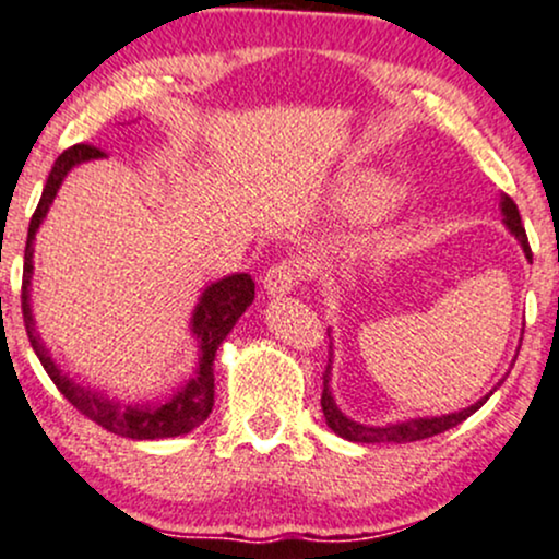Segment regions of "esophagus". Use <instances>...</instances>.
<instances>
[{
    "label": "esophagus",
    "mask_w": 559,
    "mask_h": 559,
    "mask_svg": "<svg viewBox=\"0 0 559 559\" xmlns=\"http://www.w3.org/2000/svg\"><path fill=\"white\" fill-rule=\"evenodd\" d=\"M302 278H305L302 260H281L267 270L265 278H262V286H265L270 297H284V294H289Z\"/></svg>",
    "instance_id": "esophagus-1"
}]
</instances>
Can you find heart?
Returning a JSON list of instances; mask_svg holds the SVG:
<instances>
[{
  "label": "heart",
  "mask_w": 559,
  "mask_h": 559,
  "mask_svg": "<svg viewBox=\"0 0 559 559\" xmlns=\"http://www.w3.org/2000/svg\"><path fill=\"white\" fill-rule=\"evenodd\" d=\"M373 195H377V204H384V201H388V190H379V193Z\"/></svg>",
  "instance_id": "obj_1"
}]
</instances>
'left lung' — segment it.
I'll return each instance as SVG.
<instances>
[{
	"label": "left lung",
	"instance_id": "obj_1",
	"mask_svg": "<svg viewBox=\"0 0 559 559\" xmlns=\"http://www.w3.org/2000/svg\"><path fill=\"white\" fill-rule=\"evenodd\" d=\"M501 214H504V225L512 233L514 238H518V243L523 247L525 257L531 260V247H528V236H525V228L523 223H520V212H518V204H514L512 199L504 193L501 195ZM331 369H334V345H331V358H329V366L326 371H323V395H321V408H323V416H326V425L334 429L340 438L345 440H353V443H414V440H425V438H432V435H440L445 432V429L462 425L467 416L475 414L477 408L483 406V403L488 401V395L493 390L488 392L486 397H480L477 403H472V406L456 411V414H443V416H425V419H406V421H395V425H384V427H369V425H360V421H353L349 416H345L336 406L334 395H331Z\"/></svg>",
	"mask_w": 559,
	"mask_h": 559
}]
</instances>
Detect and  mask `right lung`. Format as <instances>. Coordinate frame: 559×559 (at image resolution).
Instances as JSON below:
<instances>
[{
  "label": "right lung",
  "instance_id": "obj_1",
  "mask_svg": "<svg viewBox=\"0 0 559 559\" xmlns=\"http://www.w3.org/2000/svg\"><path fill=\"white\" fill-rule=\"evenodd\" d=\"M106 153L92 148V145H73L55 158V167L47 177L45 190H41L39 206H36L34 217L28 225L26 238V254H23V323H26L28 342L34 347L36 358L41 360L45 371L50 373L55 388L69 397L73 408L82 411L87 419L95 425L106 427L108 432L121 435V438L132 440H158V438H177V435H188L195 429L206 416L212 414L214 406V355L217 347L223 345L225 336L236 326L238 318L247 312L254 302V281L247 273H233L225 278L214 281L201 292L199 302H195L193 316H190V334L199 342V366L190 373V379L182 388L171 392V397L158 403H119L110 401L100 390L84 388V384L73 382V379L55 364L52 353L47 349L41 336L36 334L34 312H31V275H34V238L39 225L45 223L47 212H50L55 195L63 186L66 175L73 167L84 162H95Z\"/></svg>",
  "mask_w": 559,
  "mask_h": 559
}]
</instances>
